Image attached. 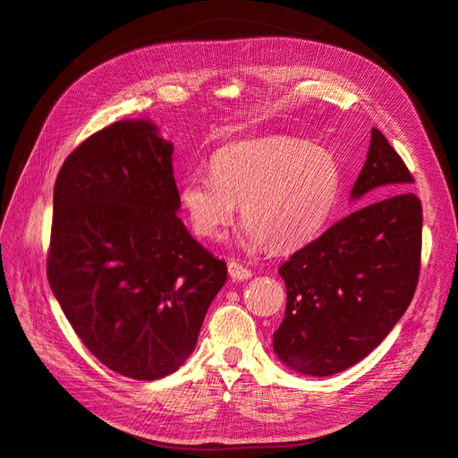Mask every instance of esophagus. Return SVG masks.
<instances>
[{
    "instance_id": "obj_1",
    "label": "esophagus",
    "mask_w": 458,
    "mask_h": 458,
    "mask_svg": "<svg viewBox=\"0 0 458 458\" xmlns=\"http://www.w3.org/2000/svg\"><path fill=\"white\" fill-rule=\"evenodd\" d=\"M228 274L233 282H243V280H250L253 276V272L250 268H245L243 265L236 263V260H230L228 263Z\"/></svg>"
}]
</instances>
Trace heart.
Wrapping results in <instances>:
<instances>
[{
  "instance_id": "heart-1",
  "label": "heart",
  "mask_w": 458,
  "mask_h": 458,
  "mask_svg": "<svg viewBox=\"0 0 458 458\" xmlns=\"http://www.w3.org/2000/svg\"><path fill=\"white\" fill-rule=\"evenodd\" d=\"M342 188L339 163L324 148L272 136L228 143L211 157V176L180 182V203L203 240L225 236L242 205L245 250L293 251L315 240Z\"/></svg>"
}]
</instances>
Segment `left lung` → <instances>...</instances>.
Returning <instances> with one entry per match:
<instances>
[{
  "mask_svg": "<svg viewBox=\"0 0 458 458\" xmlns=\"http://www.w3.org/2000/svg\"><path fill=\"white\" fill-rule=\"evenodd\" d=\"M412 176L380 130L351 199L380 188L397 191L335 222L280 267L287 301L274 332L276 357L307 376H332L357 364L411 305L420 272L422 205Z\"/></svg>",
  "mask_w": 458,
  "mask_h": 458,
  "instance_id": "obj_1",
  "label": "left lung"
}]
</instances>
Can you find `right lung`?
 Here are the masks:
<instances>
[{
  "instance_id": "obj_1",
  "label": "right lung",
  "mask_w": 458,
  "mask_h": 458,
  "mask_svg": "<svg viewBox=\"0 0 458 458\" xmlns=\"http://www.w3.org/2000/svg\"><path fill=\"white\" fill-rule=\"evenodd\" d=\"M173 151L151 121H119L67 157L54 190L51 292L91 355L134 380L186 362L228 278L176 215Z\"/></svg>"
}]
</instances>
